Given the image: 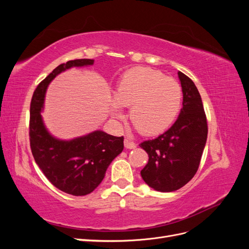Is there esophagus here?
<instances>
[{"label": "esophagus", "mask_w": 249, "mask_h": 249, "mask_svg": "<svg viewBox=\"0 0 249 249\" xmlns=\"http://www.w3.org/2000/svg\"><path fill=\"white\" fill-rule=\"evenodd\" d=\"M137 146V144L135 142L129 140V139H124V147L125 148H130V149H133Z\"/></svg>", "instance_id": "esophagus-1"}]
</instances>
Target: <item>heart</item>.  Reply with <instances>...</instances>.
I'll list each match as a JSON object with an SVG mask.
<instances>
[{
	"mask_svg": "<svg viewBox=\"0 0 249 249\" xmlns=\"http://www.w3.org/2000/svg\"><path fill=\"white\" fill-rule=\"evenodd\" d=\"M183 91L178 83L159 71L138 66L119 79L112 103V114L124 117L122 107H131L132 124L144 135L166 131L182 108Z\"/></svg>",
	"mask_w": 249,
	"mask_h": 249,
	"instance_id": "obj_1",
	"label": "heart"
}]
</instances>
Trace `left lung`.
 Listing matches in <instances>:
<instances>
[{
    "label": "left lung",
    "instance_id": "8db88e82",
    "mask_svg": "<svg viewBox=\"0 0 249 249\" xmlns=\"http://www.w3.org/2000/svg\"><path fill=\"white\" fill-rule=\"evenodd\" d=\"M183 108L170 129L139 144L148 155L141 170L143 180L156 191L172 192L185 186L196 173L208 137L207 117L193 81L178 71Z\"/></svg>",
    "mask_w": 249,
    "mask_h": 249
}]
</instances>
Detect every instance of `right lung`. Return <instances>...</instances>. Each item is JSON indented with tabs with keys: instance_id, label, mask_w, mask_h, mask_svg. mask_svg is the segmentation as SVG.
<instances>
[{
	"instance_id": "obj_1",
	"label": "right lung",
	"mask_w": 249,
	"mask_h": 249,
	"mask_svg": "<svg viewBox=\"0 0 249 249\" xmlns=\"http://www.w3.org/2000/svg\"><path fill=\"white\" fill-rule=\"evenodd\" d=\"M93 59L71 60L60 64L35 89L30 106V146L36 164L59 190L74 196L91 193L106 175L111 162L123 152L124 137L94 131L71 140L53 136L41 112L50 83L71 67L93 65Z\"/></svg>"
}]
</instances>
